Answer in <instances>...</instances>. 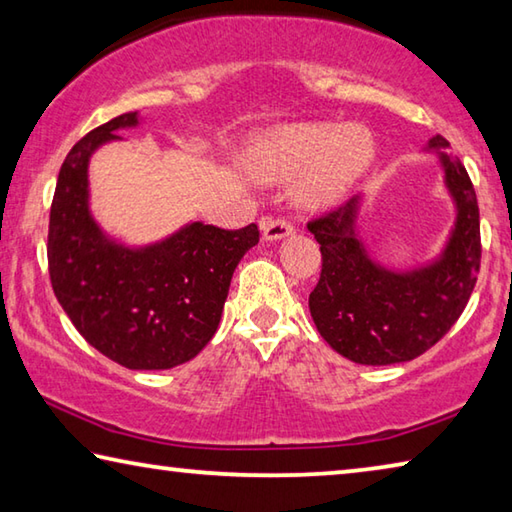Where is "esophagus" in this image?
Listing matches in <instances>:
<instances>
[{
  "mask_svg": "<svg viewBox=\"0 0 512 512\" xmlns=\"http://www.w3.org/2000/svg\"><path fill=\"white\" fill-rule=\"evenodd\" d=\"M293 235V223L287 219H262V237L266 241H280Z\"/></svg>",
  "mask_w": 512,
  "mask_h": 512,
  "instance_id": "1",
  "label": "esophagus"
}]
</instances>
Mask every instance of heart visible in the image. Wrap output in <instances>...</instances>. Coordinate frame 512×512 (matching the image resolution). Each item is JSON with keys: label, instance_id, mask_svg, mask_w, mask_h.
<instances>
[{"label": "heart", "instance_id": "obj_1", "mask_svg": "<svg viewBox=\"0 0 512 512\" xmlns=\"http://www.w3.org/2000/svg\"><path fill=\"white\" fill-rule=\"evenodd\" d=\"M375 160V140L361 124H296L262 137L246 167L259 183H284L300 173L293 196L318 210L339 203L366 176Z\"/></svg>", "mask_w": 512, "mask_h": 512}]
</instances>
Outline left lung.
<instances>
[{"label":"left lung","mask_w":512,"mask_h":512,"mask_svg":"<svg viewBox=\"0 0 512 512\" xmlns=\"http://www.w3.org/2000/svg\"><path fill=\"white\" fill-rule=\"evenodd\" d=\"M445 137H431L456 219L440 253L427 264L388 268L359 235L363 194L352 196L307 228L320 244L323 271L309 296L320 336L341 357L361 366L404 363L449 332L470 300L481 264L479 205L461 160Z\"/></svg>","instance_id":"left-lung-1"}]
</instances>
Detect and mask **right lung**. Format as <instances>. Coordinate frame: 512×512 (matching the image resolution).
Returning <instances> with one entry per match:
<instances>
[{
  "instance_id": "add662e5",
  "label": "right lung",
  "mask_w": 512,
  "mask_h": 512,
  "mask_svg": "<svg viewBox=\"0 0 512 512\" xmlns=\"http://www.w3.org/2000/svg\"><path fill=\"white\" fill-rule=\"evenodd\" d=\"M135 126L140 112H126L67 153L49 214V275L60 307L92 348L124 368L167 370L210 343L232 273L259 230L192 221L146 246L103 232L90 210V158Z\"/></svg>"
}]
</instances>
